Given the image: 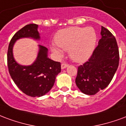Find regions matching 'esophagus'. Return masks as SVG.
I'll return each mask as SVG.
<instances>
[{
    "instance_id": "obj_1",
    "label": "esophagus",
    "mask_w": 126,
    "mask_h": 126,
    "mask_svg": "<svg viewBox=\"0 0 126 126\" xmlns=\"http://www.w3.org/2000/svg\"><path fill=\"white\" fill-rule=\"evenodd\" d=\"M67 66H68V64H67L66 63H62V64H61V68H62V69L66 68Z\"/></svg>"
}]
</instances>
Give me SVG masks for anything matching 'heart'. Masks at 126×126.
Returning a JSON list of instances; mask_svg holds the SVG:
<instances>
[{
  "instance_id": "obj_1",
  "label": "heart",
  "mask_w": 126,
  "mask_h": 126,
  "mask_svg": "<svg viewBox=\"0 0 126 126\" xmlns=\"http://www.w3.org/2000/svg\"><path fill=\"white\" fill-rule=\"evenodd\" d=\"M54 42L56 45L52 44L50 49L57 57L63 56L61 48L68 51L70 57L74 61L82 62L89 59L94 51L97 33L92 27H70L57 32Z\"/></svg>"
}]
</instances>
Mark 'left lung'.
<instances>
[{"instance_id": "left-lung-1", "label": "left lung", "mask_w": 126, "mask_h": 126, "mask_svg": "<svg viewBox=\"0 0 126 126\" xmlns=\"http://www.w3.org/2000/svg\"><path fill=\"white\" fill-rule=\"evenodd\" d=\"M101 38L88 61L78 67L76 84L84 94L93 95L105 89L119 66L120 54L114 35L101 27Z\"/></svg>"}]
</instances>
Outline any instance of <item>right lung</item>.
I'll return each instance as SVG.
<instances>
[{
	"label": "right lung",
	"instance_id": "right-lung-1",
	"mask_svg": "<svg viewBox=\"0 0 126 126\" xmlns=\"http://www.w3.org/2000/svg\"><path fill=\"white\" fill-rule=\"evenodd\" d=\"M38 25L29 24L19 30L12 37L7 52V64L12 79L22 92L30 97H42L54 86L56 77L61 72L60 62L47 58V49L39 45V52L35 61L29 66H22L15 60L13 47L16 40L31 37L40 38Z\"/></svg>",
	"mask_w": 126,
	"mask_h": 126
}]
</instances>
